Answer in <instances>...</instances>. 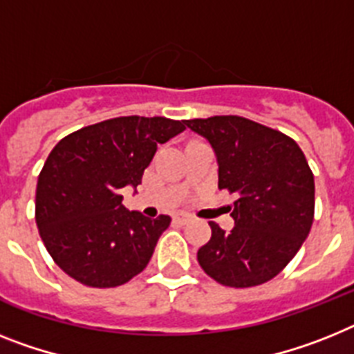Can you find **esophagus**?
<instances>
[{
    "mask_svg": "<svg viewBox=\"0 0 354 354\" xmlns=\"http://www.w3.org/2000/svg\"><path fill=\"white\" fill-rule=\"evenodd\" d=\"M187 221H191V214H185V212H180L174 216V223H178V225H185Z\"/></svg>",
    "mask_w": 354,
    "mask_h": 354,
    "instance_id": "1",
    "label": "esophagus"
}]
</instances>
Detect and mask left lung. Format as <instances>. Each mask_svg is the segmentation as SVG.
Wrapping results in <instances>:
<instances>
[{"instance_id":"left-lung-1","label":"left lung","mask_w":354,"mask_h":354,"mask_svg":"<svg viewBox=\"0 0 354 354\" xmlns=\"http://www.w3.org/2000/svg\"><path fill=\"white\" fill-rule=\"evenodd\" d=\"M216 151L219 189L236 194L225 232L209 221L212 236L198 263L216 283L259 286L283 272L313 225L315 180L293 138L237 115L185 120Z\"/></svg>"}]
</instances>
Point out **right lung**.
<instances>
[{
    "label": "right lung",
    "mask_w": 354,
    "mask_h": 354,
    "mask_svg": "<svg viewBox=\"0 0 354 354\" xmlns=\"http://www.w3.org/2000/svg\"><path fill=\"white\" fill-rule=\"evenodd\" d=\"M185 120L117 117L64 136L44 162L35 223L59 268L84 286L126 284L149 264L171 218L129 212L120 191L136 187L156 153Z\"/></svg>",
    "instance_id": "right-lung-1"
}]
</instances>
